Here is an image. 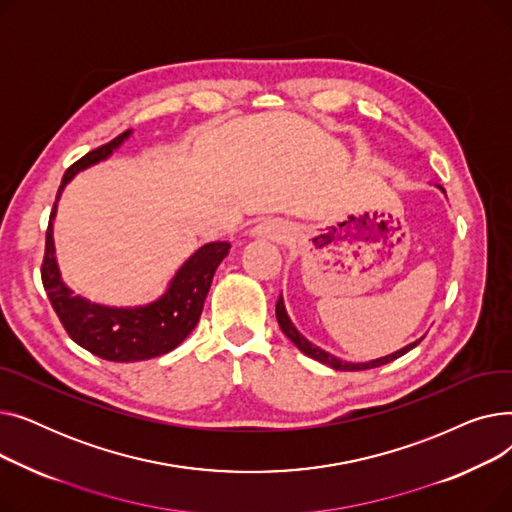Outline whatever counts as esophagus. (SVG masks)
I'll use <instances>...</instances> for the list:
<instances>
[{
  "mask_svg": "<svg viewBox=\"0 0 512 512\" xmlns=\"http://www.w3.org/2000/svg\"><path fill=\"white\" fill-rule=\"evenodd\" d=\"M253 234L257 236H265V238H272V240H284L288 234H290V226L284 222V220H278V218H267V220H261Z\"/></svg>",
  "mask_w": 512,
  "mask_h": 512,
  "instance_id": "1",
  "label": "esophagus"
}]
</instances>
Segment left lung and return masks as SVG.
Instances as JSON below:
<instances>
[{
  "label": "left lung",
  "mask_w": 512,
  "mask_h": 512,
  "mask_svg": "<svg viewBox=\"0 0 512 512\" xmlns=\"http://www.w3.org/2000/svg\"><path fill=\"white\" fill-rule=\"evenodd\" d=\"M438 188H442V186H438ZM442 191H444V188H442ZM276 317H278L280 330L290 338V342H292L294 346H297L301 353H305L307 357H311V359H315V361H319V363H324V365H328V367H332V369H336V371H363V369H373V367L386 365V363H390V361L402 357L405 353H409L411 348H415V346L423 340V338H421V340H417V342H413V344H409V346H405V348H400V351H396V353H392V355H388V357L375 359V361H369V363H346V361H340V359H336L334 355H330V353H326V351H321V348H317L315 344H311L303 334H299V330L292 326V321H290V317H288V313H286V307H284L282 297H280L278 303H276Z\"/></svg>",
  "instance_id": "obj_1"
}]
</instances>
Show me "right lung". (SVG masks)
Listing matches in <instances>:
<instances>
[{
  "mask_svg": "<svg viewBox=\"0 0 512 512\" xmlns=\"http://www.w3.org/2000/svg\"><path fill=\"white\" fill-rule=\"evenodd\" d=\"M130 137V130L122 132L114 141L105 143L66 170L58 188L56 203L49 215V226L45 236V255L41 265L43 288L49 297L53 311L58 313L64 330L89 353L114 363L145 361L159 355H166L191 334L201 317L207 292L215 270L230 251V242L218 240L207 242L188 257L180 270L170 280V286L161 297L141 307H103L91 303L62 282L56 249H53V218L64 186L85 168L107 159L118 149L124 139Z\"/></svg>",
  "mask_w": 512,
  "mask_h": 512,
  "instance_id": "1",
  "label": "right lung"
}]
</instances>
